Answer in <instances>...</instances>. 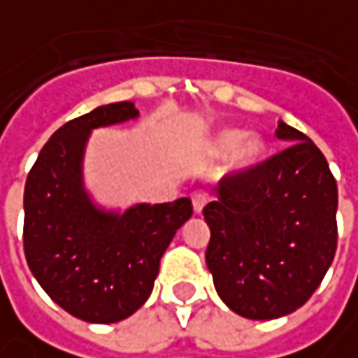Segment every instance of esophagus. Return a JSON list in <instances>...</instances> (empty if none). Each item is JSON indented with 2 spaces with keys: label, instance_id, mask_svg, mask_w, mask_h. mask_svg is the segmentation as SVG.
<instances>
[{
  "label": "esophagus",
  "instance_id": "esophagus-1",
  "mask_svg": "<svg viewBox=\"0 0 358 358\" xmlns=\"http://www.w3.org/2000/svg\"><path fill=\"white\" fill-rule=\"evenodd\" d=\"M206 202H208V196H206V194H194V196H192V206H194L196 214H200V212L204 210Z\"/></svg>",
  "mask_w": 358,
  "mask_h": 358
}]
</instances>
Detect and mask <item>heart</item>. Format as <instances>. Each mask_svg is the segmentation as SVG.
Wrapping results in <instances>:
<instances>
[{"label": "heart", "mask_w": 358, "mask_h": 358, "mask_svg": "<svg viewBox=\"0 0 358 358\" xmlns=\"http://www.w3.org/2000/svg\"><path fill=\"white\" fill-rule=\"evenodd\" d=\"M264 140L258 134H246L241 130H222L214 138L210 152L214 156L228 154V168L232 172L248 170L250 166L260 162L264 156Z\"/></svg>", "instance_id": "obj_1"}]
</instances>
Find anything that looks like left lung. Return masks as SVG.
I'll use <instances>...</instances> for the list:
<instances>
[{
  "mask_svg": "<svg viewBox=\"0 0 358 358\" xmlns=\"http://www.w3.org/2000/svg\"><path fill=\"white\" fill-rule=\"evenodd\" d=\"M290 146L226 176L206 204V264L224 304L244 319L271 320L301 308L336 252L338 190L327 158L296 128L278 122Z\"/></svg>",
  "mask_w": 358,
  "mask_h": 358,
  "instance_id": "left-lung-1",
  "label": "left lung"
}]
</instances>
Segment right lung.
<instances>
[{"mask_svg":"<svg viewBox=\"0 0 358 358\" xmlns=\"http://www.w3.org/2000/svg\"><path fill=\"white\" fill-rule=\"evenodd\" d=\"M138 116L132 101H116L70 120L45 142L25 180L27 266L55 304L86 322H117L146 303L160 258L192 216L190 198L116 212L86 190L92 130Z\"/></svg>","mask_w":358,"mask_h":358,"instance_id":"obj_1","label":"right lung"}]
</instances>
